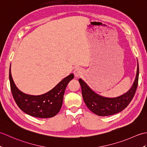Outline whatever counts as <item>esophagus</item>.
Wrapping results in <instances>:
<instances>
[{"mask_svg":"<svg viewBox=\"0 0 147 147\" xmlns=\"http://www.w3.org/2000/svg\"><path fill=\"white\" fill-rule=\"evenodd\" d=\"M74 76H75L76 78L80 77L83 74V72H82V69H80L79 67L76 68L74 71Z\"/></svg>","mask_w":147,"mask_h":147,"instance_id":"1","label":"esophagus"}]
</instances>
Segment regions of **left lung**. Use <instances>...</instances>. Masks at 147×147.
<instances>
[{"label": "left lung", "mask_w": 147, "mask_h": 147, "mask_svg": "<svg viewBox=\"0 0 147 147\" xmlns=\"http://www.w3.org/2000/svg\"><path fill=\"white\" fill-rule=\"evenodd\" d=\"M139 66L137 64L136 78L131 88L123 95L115 98H107L96 94L82 79L79 82L82 87V96L86 105L93 113L100 116H107L121 112L131 101L138 86Z\"/></svg>", "instance_id": "obj_1"}]
</instances>
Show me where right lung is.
<instances>
[{"label":"right lung","mask_w":147,"mask_h":147,"mask_svg":"<svg viewBox=\"0 0 147 147\" xmlns=\"http://www.w3.org/2000/svg\"><path fill=\"white\" fill-rule=\"evenodd\" d=\"M73 78L74 74H71L45 94L30 95L23 93L17 88L12 80L11 66L9 69L11 90L16 103L26 114L40 118L52 117L58 113L62 107L65 88Z\"/></svg>","instance_id":"obj_1"}]
</instances>
